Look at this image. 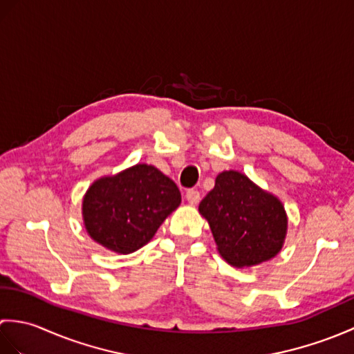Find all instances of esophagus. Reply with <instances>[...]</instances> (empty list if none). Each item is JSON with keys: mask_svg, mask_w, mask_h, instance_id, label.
<instances>
[{"mask_svg": "<svg viewBox=\"0 0 354 354\" xmlns=\"http://www.w3.org/2000/svg\"><path fill=\"white\" fill-rule=\"evenodd\" d=\"M185 198H187V201H189L190 205H196L198 202L201 201V193L198 190L190 189V190H187Z\"/></svg>", "mask_w": 354, "mask_h": 354, "instance_id": "34e87169", "label": "esophagus"}]
</instances>
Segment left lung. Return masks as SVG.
Here are the masks:
<instances>
[{
  "label": "left lung",
  "mask_w": 354,
  "mask_h": 354,
  "mask_svg": "<svg viewBox=\"0 0 354 354\" xmlns=\"http://www.w3.org/2000/svg\"><path fill=\"white\" fill-rule=\"evenodd\" d=\"M199 213L212 228L217 250L232 266H254L281 250L288 217L272 194L234 170L217 175Z\"/></svg>",
  "instance_id": "left-lung-1"
}]
</instances>
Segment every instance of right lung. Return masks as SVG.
Returning a JSON list of instances; mask_svg holds the SVG:
<instances>
[{"label":"right lung","mask_w":354,"mask_h":354,"mask_svg":"<svg viewBox=\"0 0 354 354\" xmlns=\"http://www.w3.org/2000/svg\"><path fill=\"white\" fill-rule=\"evenodd\" d=\"M181 193L153 165L137 164L95 181L84 198V221L97 243L120 254L145 246L173 209Z\"/></svg>","instance_id":"add662e5"}]
</instances>
